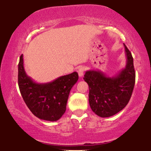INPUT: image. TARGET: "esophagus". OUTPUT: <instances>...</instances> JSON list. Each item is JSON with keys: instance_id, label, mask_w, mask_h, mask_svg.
<instances>
[{"instance_id": "esophagus-1", "label": "esophagus", "mask_w": 151, "mask_h": 151, "mask_svg": "<svg viewBox=\"0 0 151 151\" xmlns=\"http://www.w3.org/2000/svg\"><path fill=\"white\" fill-rule=\"evenodd\" d=\"M84 71H85V69H84V67H79V70H78V74H79V77H81L83 75H84Z\"/></svg>"}]
</instances>
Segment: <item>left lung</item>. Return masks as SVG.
Wrapping results in <instances>:
<instances>
[{
	"instance_id": "obj_1",
	"label": "left lung",
	"mask_w": 151,
	"mask_h": 151,
	"mask_svg": "<svg viewBox=\"0 0 151 151\" xmlns=\"http://www.w3.org/2000/svg\"><path fill=\"white\" fill-rule=\"evenodd\" d=\"M126 67L109 77L99 70H90L84 80L89 85V102L91 110L102 118L110 117L122 110L129 103L135 85L136 73L132 55L124 43Z\"/></svg>"
}]
</instances>
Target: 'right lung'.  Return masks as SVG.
I'll list each match as a JSON object with an SVG mask.
<instances>
[{
	"label": "right lung",
	"instance_id": "add662e5",
	"mask_svg": "<svg viewBox=\"0 0 151 151\" xmlns=\"http://www.w3.org/2000/svg\"><path fill=\"white\" fill-rule=\"evenodd\" d=\"M77 72L61 76L47 83H37L26 74L23 56L18 64V86L24 101L39 119L56 121L65 114L70 90L77 83Z\"/></svg>",
	"mask_w": 151,
	"mask_h": 151
}]
</instances>
